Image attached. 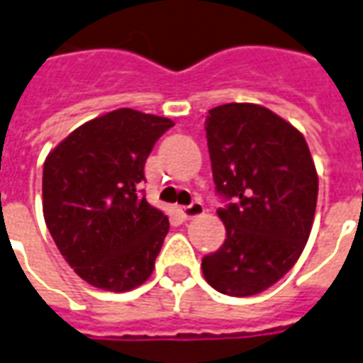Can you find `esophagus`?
Returning <instances> with one entry per match:
<instances>
[{
  "mask_svg": "<svg viewBox=\"0 0 363 363\" xmlns=\"http://www.w3.org/2000/svg\"><path fill=\"white\" fill-rule=\"evenodd\" d=\"M179 211H181V216L184 218V220H190V218H196V216L203 215L205 207H203V203H201V201H194V203L181 207Z\"/></svg>",
  "mask_w": 363,
  "mask_h": 363,
  "instance_id": "1",
  "label": "esophagus"
}]
</instances>
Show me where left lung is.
Wrapping results in <instances>:
<instances>
[{"label":"left lung","mask_w":363,"mask_h":363,"mask_svg":"<svg viewBox=\"0 0 363 363\" xmlns=\"http://www.w3.org/2000/svg\"><path fill=\"white\" fill-rule=\"evenodd\" d=\"M207 147L226 241L201 259L205 281L247 298L292 269L309 239L318 175L305 137L273 111L226 104L209 111Z\"/></svg>","instance_id":"obj_1"}]
</instances>
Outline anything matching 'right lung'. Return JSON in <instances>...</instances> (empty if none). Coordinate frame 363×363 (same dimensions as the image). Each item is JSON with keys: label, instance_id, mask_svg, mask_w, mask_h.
<instances>
[{"label": "right lung", "instance_id": "right-lung-1", "mask_svg": "<svg viewBox=\"0 0 363 363\" xmlns=\"http://www.w3.org/2000/svg\"><path fill=\"white\" fill-rule=\"evenodd\" d=\"M171 125L164 116L111 111L71 131L45 160V222L88 284L128 292L152 273L169 220L139 186L154 143Z\"/></svg>", "mask_w": 363, "mask_h": 363}]
</instances>
